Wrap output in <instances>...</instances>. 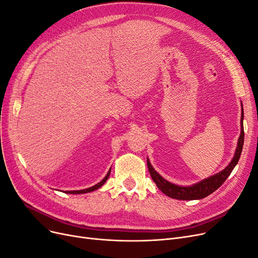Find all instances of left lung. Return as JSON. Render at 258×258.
<instances>
[{"label":"left lung","instance_id":"left-lung-1","mask_svg":"<svg viewBox=\"0 0 258 258\" xmlns=\"http://www.w3.org/2000/svg\"><path fill=\"white\" fill-rule=\"evenodd\" d=\"M242 122H243V108L241 107V132H240L239 139H238V142H237L235 155H234L231 163L228 164V166L225 169H223L222 171H220L219 173L209 176V177L201 180V182L194 184L191 186H186V187L178 186V185H174L172 183L168 182L167 179H165L163 176L159 175L156 172L155 169L152 167L149 158H147V164H148L151 177L154 180V183L159 188L160 191L164 192L166 196H168L170 198L176 199V200H184V201L203 199L211 194H213L214 191H216V190L225 182V179L230 176L233 169L238 164V160H239V158H240L242 147H243V141H244V132H243V123Z\"/></svg>","mask_w":258,"mask_h":258}]
</instances>
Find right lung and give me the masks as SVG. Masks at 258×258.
<instances>
[{
	"label": "right lung",
	"instance_id": "right-lung-1",
	"mask_svg": "<svg viewBox=\"0 0 258 258\" xmlns=\"http://www.w3.org/2000/svg\"><path fill=\"white\" fill-rule=\"evenodd\" d=\"M109 174H110V169H109V171L107 172L106 176H105V177L101 180V182H100V183H98L97 185H94V186H92V187H89V188H87V189H83V190H73V191H66V194L80 195V194H87V192H91V191H93V190H97V189L101 188V187L105 184V182H106V180L108 179Z\"/></svg>",
	"mask_w": 258,
	"mask_h": 258
}]
</instances>
